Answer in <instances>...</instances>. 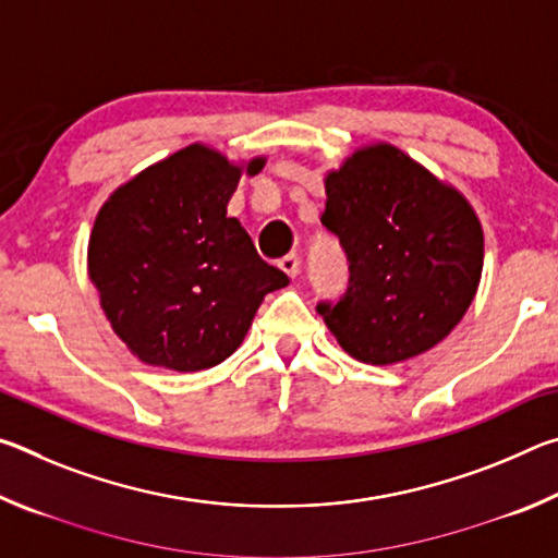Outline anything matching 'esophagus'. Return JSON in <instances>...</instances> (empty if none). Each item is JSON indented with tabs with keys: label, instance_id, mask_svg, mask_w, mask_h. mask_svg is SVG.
<instances>
[{
	"label": "esophagus",
	"instance_id": "obj_1",
	"mask_svg": "<svg viewBox=\"0 0 558 558\" xmlns=\"http://www.w3.org/2000/svg\"><path fill=\"white\" fill-rule=\"evenodd\" d=\"M278 266H280V270H282V272H288V276H290V278H295V276H298V272H300V258L295 256V253H290V256H286V258H280V263H278Z\"/></svg>",
	"mask_w": 558,
	"mask_h": 558
}]
</instances>
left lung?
<instances>
[{"label": "left lung", "mask_w": 558, "mask_h": 558, "mask_svg": "<svg viewBox=\"0 0 558 558\" xmlns=\"http://www.w3.org/2000/svg\"><path fill=\"white\" fill-rule=\"evenodd\" d=\"M323 223L349 258V290L319 302L329 332L356 362L389 366L442 342L483 278L475 209L399 147L354 149L325 177Z\"/></svg>", "instance_id": "left-lung-1"}]
</instances>
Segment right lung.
Wrapping results in <instances>:
<instances>
[{
    "label": "right lung",
    "mask_w": 558,
    "mask_h": 558,
    "mask_svg": "<svg viewBox=\"0 0 558 558\" xmlns=\"http://www.w3.org/2000/svg\"><path fill=\"white\" fill-rule=\"evenodd\" d=\"M266 157L231 162L194 143L120 184L88 241V278L108 323L140 362L202 372L241 347L263 298L288 276L258 256L226 216L241 174Z\"/></svg>",
    "instance_id": "add662e5"
}]
</instances>
